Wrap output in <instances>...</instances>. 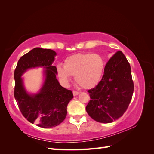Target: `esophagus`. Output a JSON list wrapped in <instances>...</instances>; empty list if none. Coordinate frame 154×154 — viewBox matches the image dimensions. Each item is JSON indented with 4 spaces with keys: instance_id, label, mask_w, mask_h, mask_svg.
I'll return each instance as SVG.
<instances>
[{
    "instance_id": "34e87169",
    "label": "esophagus",
    "mask_w": 154,
    "mask_h": 154,
    "mask_svg": "<svg viewBox=\"0 0 154 154\" xmlns=\"http://www.w3.org/2000/svg\"><path fill=\"white\" fill-rule=\"evenodd\" d=\"M73 96H77V95H78V94H79V92H78V91H73Z\"/></svg>"
}]
</instances>
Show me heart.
<instances>
[{"mask_svg": "<svg viewBox=\"0 0 154 154\" xmlns=\"http://www.w3.org/2000/svg\"><path fill=\"white\" fill-rule=\"evenodd\" d=\"M105 62L99 54L79 53L68 57L64 66L58 65L57 74L65 83H68L70 77L75 76L76 83L84 89H92L100 81L104 73Z\"/></svg>", "mask_w": 154, "mask_h": 154, "instance_id": "obj_1", "label": "heart"}]
</instances>
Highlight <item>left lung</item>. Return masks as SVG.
<instances>
[{"label":"left lung","mask_w":154,"mask_h":154,"mask_svg":"<svg viewBox=\"0 0 154 154\" xmlns=\"http://www.w3.org/2000/svg\"><path fill=\"white\" fill-rule=\"evenodd\" d=\"M88 92L91 99L86 110L93 120L110 123L123 115L132 99L134 83L130 65L122 51L110 59L102 79Z\"/></svg>","instance_id":"obj_1"}]
</instances>
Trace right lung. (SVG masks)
<instances>
[{
    "label": "right lung",
    "mask_w": 154,
    "mask_h": 154,
    "mask_svg": "<svg viewBox=\"0 0 154 154\" xmlns=\"http://www.w3.org/2000/svg\"><path fill=\"white\" fill-rule=\"evenodd\" d=\"M56 52L35 48L20 59L14 71V97L20 110L32 124L45 128L58 126L67 115V106L73 95L62 87L56 78L54 66ZM43 67V83L36 94L29 93L21 76L31 68Z\"/></svg>",
    "instance_id": "add662e5"
}]
</instances>
